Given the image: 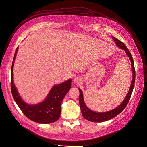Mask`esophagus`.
I'll list each match as a JSON object with an SVG mask.
<instances>
[{"mask_svg": "<svg viewBox=\"0 0 147 147\" xmlns=\"http://www.w3.org/2000/svg\"><path fill=\"white\" fill-rule=\"evenodd\" d=\"M74 82H76V83H80L81 82V77H75L74 78Z\"/></svg>", "mask_w": 147, "mask_h": 147, "instance_id": "obj_1", "label": "esophagus"}]
</instances>
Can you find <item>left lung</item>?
Returning a JSON list of instances; mask_svg holds the SVG:
<instances>
[{"instance_id":"obj_1","label":"left lung","mask_w":147,"mask_h":147,"mask_svg":"<svg viewBox=\"0 0 147 147\" xmlns=\"http://www.w3.org/2000/svg\"><path fill=\"white\" fill-rule=\"evenodd\" d=\"M113 39L114 40L115 44L116 45L121 48L124 50L126 52L127 55H128L129 57L130 58V60L131 62V66H132V71H133V80L131 82V84L130 86V88L129 89V92L127 95V96H125V99L123 101V102L119 106H118L117 108H115L113 110H111L110 111L107 112H95L91 109H90L87 106L84 102V100L83 98V94L82 91L79 88V91H80V96H79V103H80V106L81 108V113L82 115V116L84 118L86 119V120L92 121V122H102L105 121H107L108 120H110L115 116H116L117 115L120 113L124 109V108L126 107L127 105L131 98L133 90L134 88V82H135V79H136V72H135V69H134V61H133V59L131 56V54L129 52V49L126 47L121 41L119 40L118 39L113 37Z\"/></svg>"}]
</instances>
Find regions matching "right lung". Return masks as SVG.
<instances>
[{"instance_id": "obj_1", "label": "right lung", "mask_w": 147, "mask_h": 147, "mask_svg": "<svg viewBox=\"0 0 147 147\" xmlns=\"http://www.w3.org/2000/svg\"><path fill=\"white\" fill-rule=\"evenodd\" d=\"M18 47L14 56L11 76V90L13 97L24 115L32 121L41 124H49L57 121L61 113V103L71 88V79L52 87L45 100L36 105L26 103L18 93L13 82V66Z\"/></svg>"}]
</instances>
